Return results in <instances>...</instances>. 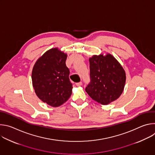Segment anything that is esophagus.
Here are the masks:
<instances>
[{"label":"esophagus","mask_w":155,"mask_h":155,"mask_svg":"<svg viewBox=\"0 0 155 155\" xmlns=\"http://www.w3.org/2000/svg\"><path fill=\"white\" fill-rule=\"evenodd\" d=\"M76 85H77V86H80L82 85V82H81V81H80V82H78V83H76Z\"/></svg>","instance_id":"obj_1"}]
</instances>
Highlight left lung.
<instances>
[{"label":"left lung","instance_id":"1","mask_svg":"<svg viewBox=\"0 0 155 155\" xmlns=\"http://www.w3.org/2000/svg\"><path fill=\"white\" fill-rule=\"evenodd\" d=\"M91 81L85 90L94 101L108 105L122 94L126 73L121 65L110 54L94 55L89 59Z\"/></svg>","mask_w":155,"mask_h":155}]
</instances>
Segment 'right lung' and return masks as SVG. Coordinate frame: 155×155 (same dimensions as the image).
Returning <instances> with one entry per match:
<instances>
[{"label":"right lung","instance_id":"right-lung-1","mask_svg":"<svg viewBox=\"0 0 155 155\" xmlns=\"http://www.w3.org/2000/svg\"><path fill=\"white\" fill-rule=\"evenodd\" d=\"M67 56L58 48H51L38 59L32 69V81L36 95L54 107L63 104L72 94L70 71L65 64Z\"/></svg>","mask_w":155,"mask_h":155}]
</instances>
